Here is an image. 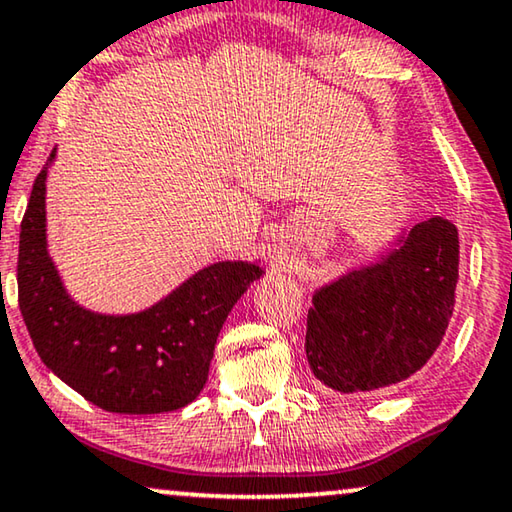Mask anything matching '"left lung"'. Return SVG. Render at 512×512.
Instances as JSON below:
<instances>
[{
  "mask_svg": "<svg viewBox=\"0 0 512 512\" xmlns=\"http://www.w3.org/2000/svg\"><path fill=\"white\" fill-rule=\"evenodd\" d=\"M458 263L455 224L430 217L377 263L316 290L304 343L313 375L338 393L396 389L442 343Z\"/></svg>",
  "mask_w": 512,
  "mask_h": 512,
  "instance_id": "obj_1",
  "label": "left lung"
}]
</instances>
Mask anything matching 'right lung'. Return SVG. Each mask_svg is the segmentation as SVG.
<instances>
[{
	"instance_id": "right-lung-1",
	"label": "right lung",
	"mask_w": 512,
	"mask_h": 512,
	"mask_svg": "<svg viewBox=\"0 0 512 512\" xmlns=\"http://www.w3.org/2000/svg\"><path fill=\"white\" fill-rule=\"evenodd\" d=\"M54 155L34 180L20 226L18 302L38 357L100 410L160 414L190 405L206 387L219 329L263 267L208 265L151 309L128 316L84 309L47 254L45 180Z\"/></svg>"
}]
</instances>
